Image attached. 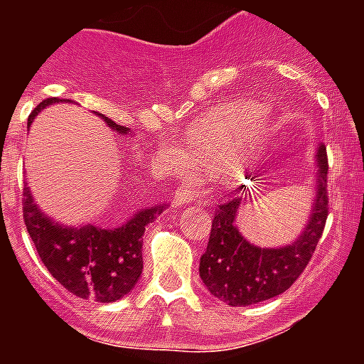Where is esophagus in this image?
Here are the masks:
<instances>
[{
	"mask_svg": "<svg viewBox=\"0 0 364 364\" xmlns=\"http://www.w3.org/2000/svg\"><path fill=\"white\" fill-rule=\"evenodd\" d=\"M193 191L188 187H177L176 191V196H173V204L177 208H181V205H187L188 202H193Z\"/></svg>",
	"mask_w": 364,
	"mask_h": 364,
	"instance_id": "34e87169",
	"label": "esophagus"
}]
</instances>
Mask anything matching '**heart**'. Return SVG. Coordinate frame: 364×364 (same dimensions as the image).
I'll use <instances>...</instances> for the list:
<instances>
[{
    "instance_id": "b5f03b06",
    "label": "heart",
    "mask_w": 364,
    "mask_h": 364,
    "mask_svg": "<svg viewBox=\"0 0 364 364\" xmlns=\"http://www.w3.org/2000/svg\"><path fill=\"white\" fill-rule=\"evenodd\" d=\"M262 121L264 109L257 102L223 105L191 132L185 153L170 154L171 170L181 176H215L227 170Z\"/></svg>"
}]
</instances>
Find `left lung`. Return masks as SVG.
Here are the masks:
<instances>
[{"label": "left lung", "mask_w": 364, "mask_h": 364, "mask_svg": "<svg viewBox=\"0 0 364 364\" xmlns=\"http://www.w3.org/2000/svg\"><path fill=\"white\" fill-rule=\"evenodd\" d=\"M317 193L310 221L302 236L287 247L260 249L242 238L234 219L243 198L232 196L217 205L210 242L200 257V277L213 296L228 306L257 304L285 293L299 279L316 253L328 217V159L323 145L317 151Z\"/></svg>", "instance_id": "8db88e82"}]
</instances>
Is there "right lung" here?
<instances>
[{
	"label": "right lung",
	"mask_w": 364,
	"mask_h": 364,
	"mask_svg": "<svg viewBox=\"0 0 364 364\" xmlns=\"http://www.w3.org/2000/svg\"><path fill=\"white\" fill-rule=\"evenodd\" d=\"M56 102L58 98L43 100L31 111L28 122L33 121L37 111L45 105ZM100 117L111 130L119 134L128 132L105 115ZM160 211L162 208L159 205L139 211L126 225L113 230L92 225L64 228L43 215L31 200L30 188L24 187L22 200L24 225L43 264L70 293L96 302H115L136 285L143 270V232Z\"/></svg>",
	"instance_id": "right-lung-1"
}]
</instances>
